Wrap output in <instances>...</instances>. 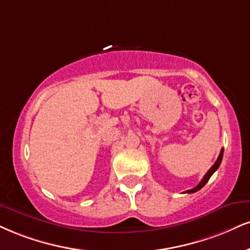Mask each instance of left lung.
Listing matches in <instances>:
<instances>
[{"label": "left lung", "instance_id": "8db88e82", "mask_svg": "<svg viewBox=\"0 0 250 250\" xmlns=\"http://www.w3.org/2000/svg\"><path fill=\"white\" fill-rule=\"evenodd\" d=\"M222 156H224V149H221V151H220V155H219L218 159H216V161H215V163L212 165V167H211V169H209L208 171H207V173L205 174V176H204V178L201 179V182L199 183V184H198L197 186H195L194 188H191V190H188V191L185 192V193H194V192L199 191L201 188H204V186H205L206 183L208 182L209 178H211V176H212V174L214 173L216 170H218V167H220V164H221V161H222Z\"/></svg>", "mask_w": 250, "mask_h": 250}]
</instances>
